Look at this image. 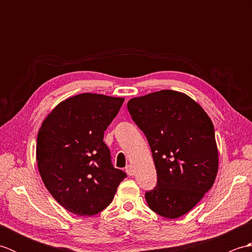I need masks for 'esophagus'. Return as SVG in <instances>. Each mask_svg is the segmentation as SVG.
I'll use <instances>...</instances> for the list:
<instances>
[{
    "label": "esophagus",
    "mask_w": 252,
    "mask_h": 252,
    "mask_svg": "<svg viewBox=\"0 0 252 252\" xmlns=\"http://www.w3.org/2000/svg\"><path fill=\"white\" fill-rule=\"evenodd\" d=\"M126 172L129 174V175H133L134 174V169H133V167L131 164H129V165H126Z\"/></svg>",
    "instance_id": "obj_1"
}]
</instances>
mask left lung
<instances>
[{
  "mask_svg": "<svg viewBox=\"0 0 252 252\" xmlns=\"http://www.w3.org/2000/svg\"><path fill=\"white\" fill-rule=\"evenodd\" d=\"M127 109L146 135L157 170L148 207L167 219L190 211L215 183L219 152L213 123L196 100L162 90L131 98Z\"/></svg>",
  "mask_w": 252,
  "mask_h": 252,
  "instance_id": "1",
  "label": "left lung"
}]
</instances>
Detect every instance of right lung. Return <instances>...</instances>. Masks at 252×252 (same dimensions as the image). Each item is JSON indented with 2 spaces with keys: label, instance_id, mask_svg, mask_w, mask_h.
<instances>
[{
  "label": "right lung",
  "instance_id": "add662e5",
  "mask_svg": "<svg viewBox=\"0 0 252 252\" xmlns=\"http://www.w3.org/2000/svg\"><path fill=\"white\" fill-rule=\"evenodd\" d=\"M125 98L83 93L61 101L37 132L36 164L45 187L69 212L92 217L109 206L126 174L115 169L104 131Z\"/></svg>",
  "mask_w": 252,
  "mask_h": 252
}]
</instances>
